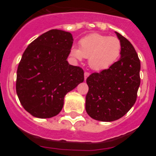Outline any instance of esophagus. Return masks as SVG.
Returning <instances> with one entry per match:
<instances>
[{
	"mask_svg": "<svg viewBox=\"0 0 156 156\" xmlns=\"http://www.w3.org/2000/svg\"><path fill=\"white\" fill-rule=\"evenodd\" d=\"M89 76H90V73H89L88 72H85V73H84V79L87 80V78Z\"/></svg>",
	"mask_w": 156,
	"mask_h": 156,
	"instance_id": "esophagus-1",
	"label": "esophagus"
}]
</instances>
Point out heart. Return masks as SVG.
<instances>
[{"instance_id":"heart-1","label":"heart","mask_w":156,"mask_h":156,"mask_svg":"<svg viewBox=\"0 0 156 156\" xmlns=\"http://www.w3.org/2000/svg\"><path fill=\"white\" fill-rule=\"evenodd\" d=\"M122 49L117 37L99 34L86 36L80 41V48L71 49V56L76 60L88 58V64L94 70L108 69L119 58Z\"/></svg>"}]
</instances>
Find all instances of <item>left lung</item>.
<instances>
[{"label": "left lung", "mask_w": 156, "mask_h": 156, "mask_svg": "<svg viewBox=\"0 0 156 156\" xmlns=\"http://www.w3.org/2000/svg\"><path fill=\"white\" fill-rule=\"evenodd\" d=\"M115 34L122 45L119 61L87 79L86 111L92 119L102 122L117 120L127 113L137 100L140 83L137 52L126 38Z\"/></svg>", "instance_id": "8db88e82"}]
</instances>
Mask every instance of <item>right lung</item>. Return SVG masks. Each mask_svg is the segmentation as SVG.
<instances>
[{
  "instance_id": "obj_1",
  "label": "right lung",
  "mask_w": 156,
  "mask_h": 156,
  "mask_svg": "<svg viewBox=\"0 0 156 156\" xmlns=\"http://www.w3.org/2000/svg\"><path fill=\"white\" fill-rule=\"evenodd\" d=\"M73 43L69 32L51 30L25 50L18 66L16 93L23 108L34 117L57 115L66 94L83 82L82 68L66 60Z\"/></svg>"
}]
</instances>
